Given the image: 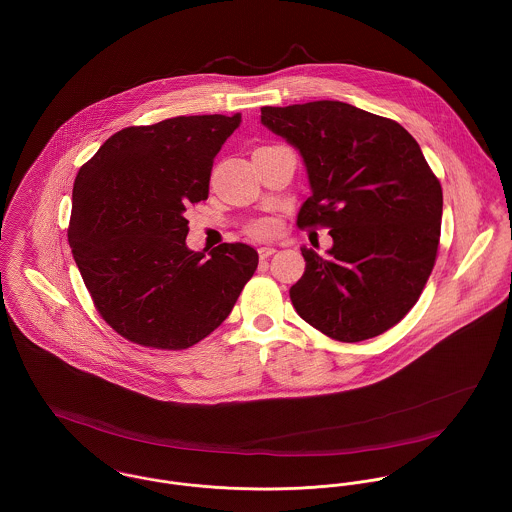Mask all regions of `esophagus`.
<instances>
[{"instance_id": "obj_1", "label": "esophagus", "mask_w": 512, "mask_h": 512, "mask_svg": "<svg viewBox=\"0 0 512 512\" xmlns=\"http://www.w3.org/2000/svg\"><path fill=\"white\" fill-rule=\"evenodd\" d=\"M274 252H276L274 246H260V248H258V256H260L262 260H264V258H270Z\"/></svg>"}]
</instances>
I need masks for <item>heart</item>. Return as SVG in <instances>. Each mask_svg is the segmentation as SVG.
<instances>
[{"mask_svg": "<svg viewBox=\"0 0 512 512\" xmlns=\"http://www.w3.org/2000/svg\"><path fill=\"white\" fill-rule=\"evenodd\" d=\"M278 230V222L270 217H260V219L250 220L246 224V232L250 236H256V238H268V236H274Z\"/></svg>", "mask_w": 512, "mask_h": 512, "instance_id": "1", "label": "heart"}]
</instances>
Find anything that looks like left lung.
Segmentation results:
<instances>
[{
    "instance_id": "left-lung-1",
    "label": "left lung",
    "mask_w": 512,
    "mask_h": 512,
    "mask_svg": "<svg viewBox=\"0 0 512 512\" xmlns=\"http://www.w3.org/2000/svg\"><path fill=\"white\" fill-rule=\"evenodd\" d=\"M262 124L299 149L311 197L299 228H329V256L301 248L295 311L323 335L359 343L416 305L438 258L443 193L418 142L394 120L337 100L264 106Z\"/></svg>"
}]
</instances>
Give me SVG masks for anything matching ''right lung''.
<instances>
[{"label": "right lung", "instance_id": "obj_1", "mask_svg": "<svg viewBox=\"0 0 512 512\" xmlns=\"http://www.w3.org/2000/svg\"><path fill=\"white\" fill-rule=\"evenodd\" d=\"M234 116H177L110 136L80 167L69 244L100 317L147 349L183 351L211 335L258 268L224 242L187 248L189 205L207 201L215 155Z\"/></svg>", "mask_w": 512, "mask_h": 512}]
</instances>
